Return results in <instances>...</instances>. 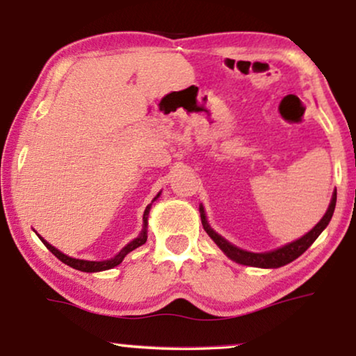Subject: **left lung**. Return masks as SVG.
Masks as SVG:
<instances>
[{"mask_svg":"<svg viewBox=\"0 0 356 356\" xmlns=\"http://www.w3.org/2000/svg\"><path fill=\"white\" fill-rule=\"evenodd\" d=\"M335 202H337V191H334L327 212L324 213V217L321 218V220L318 222V225H316L313 230L301 236L300 240L291 241V243H289V245L282 246V248H279V250L269 251V252H250V251L240 250V248H236L235 245H232V243H228L225 238L220 236L218 233L212 230L211 225L207 223V218H206V213H204L202 206L199 207V211H201V220H202L204 230L207 232V235L211 236L213 241H216V245L220 248V250L225 252V254L230 257L232 261H235V262H238V264H243V266L262 267V269H277V267H282V266L289 264V262H291V261H295L296 257H300L311 245H313V243L316 241V238H318L321 233H323L324 228L329 225L330 218H332L334 209H335Z\"/></svg>","mask_w":356,"mask_h":356,"instance_id":"obj_1","label":"left lung"}]
</instances>
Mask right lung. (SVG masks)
<instances>
[{
	"instance_id": "add662e5",
	"label": "right lung",
	"mask_w": 356,
	"mask_h": 356,
	"mask_svg": "<svg viewBox=\"0 0 356 356\" xmlns=\"http://www.w3.org/2000/svg\"><path fill=\"white\" fill-rule=\"evenodd\" d=\"M160 196V193L157 194V196L154 197V201L155 199H157ZM150 206H152V204H149L147 207H145V211H144V217H143V220H144V228H143V232L139 233V236L138 238H134L133 241L131 243H128V245H126L123 250H121L118 254H116L113 259H106V261H84V259H74V257H70V256H66V254H63L61 251H58L55 246H51L50 243L48 241H45L43 240V238L38 235V238H40V240L43 241V245H45L48 250H50L53 254H55L58 259H60L61 262H65V264H67L70 267H72V269H77V270H82V272H100V270H108V269H113V267H116L118 264H121V262H123V259H124V256L128 254V252H131L133 250H136V248H139V246H143L145 241H147V218H149V211H150Z\"/></svg>"
}]
</instances>
